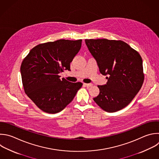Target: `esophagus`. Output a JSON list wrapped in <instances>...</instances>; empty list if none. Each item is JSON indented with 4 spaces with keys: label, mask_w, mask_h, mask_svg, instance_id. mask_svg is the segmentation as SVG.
Returning <instances> with one entry per match:
<instances>
[{
    "label": "esophagus",
    "mask_w": 159,
    "mask_h": 159,
    "mask_svg": "<svg viewBox=\"0 0 159 159\" xmlns=\"http://www.w3.org/2000/svg\"><path fill=\"white\" fill-rule=\"evenodd\" d=\"M84 85H85V86H87V87H92V85H93V84H84Z\"/></svg>",
    "instance_id": "obj_1"
}]
</instances>
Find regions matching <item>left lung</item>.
<instances>
[{
	"label": "left lung",
	"mask_w": 159,
	"mask_h": 159,
	"mask_svg": "<svg viewBox=\"0 0 159 159\" xmlns=\"http://www.w3.org/2000/svg\"><path fill=\"white\" fill-rule=\"evenodd\" d=\"M100 72L107 82L98 85L99 94L93 100L107 112L119 111L131 102L143 80L142 59L139 52L122 40L85 39Z\"/></svg>",
	"instance_id": "8db88e82"
}]
</instances>
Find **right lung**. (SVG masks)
Returning <instances> with one entry per match:
<instances>
[{"instance_id":"1","label":"right lung","mask_w":159,"mask_h":159,"mask_svg":"<svg viewBox=\"0 0 159 159\" xmlns=\"http://www.w3.org/2000/svg\"><path fill=\"white\" fill-rule=\"evenodd\" d=\"M82 40L61 39L37 45L23 60L20 73L25 93L42 111L56 114L70 103L82 83H72L59 74L81 48Z\"/></svg>"}]
</instances>
